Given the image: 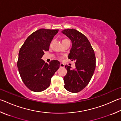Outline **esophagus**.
I'll use <instances>...</instances> for the list:
<instances>
[{"instance_id":"34e87169","label":"esophagus","mask_w":121,"mask_h":121,"mask_svg":"<svg viewBox=\"0 0 121 121\" xmlns=\"http://www.w3.org/2000/svg\"><path fill=\"white\" fill-rule=\"evenodd\" d=\"M60 67H64V64L63 63H60Z\"/></svg>"}]
</instances>
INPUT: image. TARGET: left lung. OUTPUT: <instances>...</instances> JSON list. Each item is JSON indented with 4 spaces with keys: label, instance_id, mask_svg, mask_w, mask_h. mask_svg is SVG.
I'll return each mask as SVG.
<instances>
[{
    "label": "left lung",
    "instance_id": "1",
    "mask_svg": "<svg viewBox=\"0 0 121 121\" xmlns=\"http://www.w3.org/2000/svg\"><path fill=\"white\" fill-rule=\"evenodd\" d=\"M62 32L72 42L68 58L75 62V68L65 66L67 69L64 77V88L69 91L77 93L88 85L96 67V57L89 41L85 35L75 29H65Z\"/></svg>",
    "mask_w": 121,
    "mask_h": 121
}]
</instances>
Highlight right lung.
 Listing matches in <instances>:
<instances>
[{
	"label": "right lung",
	"instance_id": "add662e5",
	"mask_svg": "<svg viewBox=\"0 0 121 121\" xmlns=\"http://www.w3.org/2000/svg\"><path fill=\"white\" fill-rule=\"evenodd\" d=\"M58 30L41 29L30 35L20 48L17 63L23 82L30 90L41 92L50 86L51 79L60 66L57 60L49 64L41 59L49 50L50 42Z\"/></svg>",
	"mask_w": 121,
	"mask_h": 121
}]
</instances>
